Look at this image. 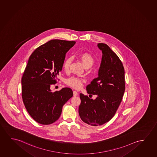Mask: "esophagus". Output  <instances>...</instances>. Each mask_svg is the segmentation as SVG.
<instances>
[{
	"label": "esophagus",
	"mask_w": 157,
	"mask_h": 157,
	"mask_svg": "<svg viewBox=\"0 0 157 157\" xmlns=\"http://www.w3.org/2000/svg\"><path fill=\"white\" fill-rule=\"evenodd\" d=\"M78 94V93L77 91H75V90H74L73 91V96H77Z\"/></svg>",
	"instance_id": "1"
}]
</instances>
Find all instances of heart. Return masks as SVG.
<instances>
[{"instance_id":"1","label":"heart","mask_w":157,"mask_h":157,"mask_svg":"<svg viewBox=\"0 0 157 157\" xmlns=\"http://www.w3.org/2000/svg\"><path fill=\"white\" fill-rule=\"evenodd\" d=\"M78 58L82 61L83 65L86 68L91 67L94 65V59L92 56L88 53H82L80 54ZM72 61V58L67 57L63 61V68L66 72H68L70 69V66ZM84 79L82 78L72 76L66 80V84L70 87L75 88V89H79L82 87Z\"/></svg>"}]
</instances>
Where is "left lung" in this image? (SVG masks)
<instances>
[{"label":"left lung","instance_id":"1","mask_svg":"<svg viewBox=\"0 0 157 157\" xmlns=\"http://www.w3.org/2000/svg\"><path fill=\"white\" fill-rule=\"evenodd\" d=\"M98 47L103 53L98 77L86 86L87 94H97L94 100L80 94V117L84 122L97 126L108 122L116 113L125 91L124 68L121 60L106 44Z\"/></svg>","mask_w":157,"mask_h":157}]
</instances>
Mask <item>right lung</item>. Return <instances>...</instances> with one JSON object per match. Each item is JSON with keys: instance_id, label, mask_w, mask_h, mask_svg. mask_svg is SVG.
Masks as SVG:
<instances>
[{"instance_id": "right-lung-1", "label": "right lung", "mask_w": 157, "mask_h": 157, "mask_svg": "<svg viewBox=\"0 0 157 157\" xmlns=\"http://www.w3.org/2000/svg\"><path fill=\"white\" fill-rule=\"evenodd\" d=\"M75 41L52 40L39 47L29 57L22 77V97L27 111L37 123L48 125L60 117L63 106L73 96L71 89L51 92L57 82L66 53Z\"/></svg>"}]
</instances>
